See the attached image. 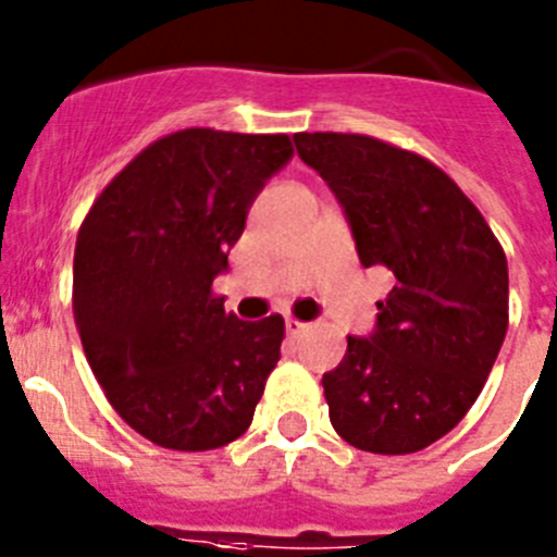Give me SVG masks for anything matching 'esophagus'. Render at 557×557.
I'll list each match as a JSON object with an SVG mask.
<instances>
[{
    "instance_id": "esophagus-1",
    "label": "esophagus",
    "mask_w": 557,
    "mask_h": 557,
    "mask_svg": "<svg viewBox=\"0 0 557 557\" xmlns=\"http://www.w3.org/2000/svg\"><path fill=\"white\" fill-rule=\"evenodd\" d=\"M284 329H287L289 336H300V334H306V331H309V323H300V320L287 318V323H284Z\"/></svg>"
}]
</instances>
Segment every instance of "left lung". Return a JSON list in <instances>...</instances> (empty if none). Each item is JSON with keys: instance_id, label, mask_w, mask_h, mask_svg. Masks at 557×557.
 I'll use <instances>...</instances> for the list:
<instances>
[{"instance_id": "obj_1", "label": "left lung", "mask_w": 557, "mask_h": 557, "mask_svg": "<svg viewBox=\"0 0 557 557\" xmlns=\"http://www.w3.org/2000/svg\"><path fill=\"white\" fill-rule=\"evenodd\" d=\"M293 140L339 201L361 264L386 270L392 284L372 334L348 336L345 359L323 375L331 425L367 453L422 450L463 420L503 348V248L425 157L367 135Z\"/></svg>"}]
</instances>
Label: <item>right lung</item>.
I'll list each match as a JSON object with an SVG mask.
<instances>
[{"mask_svg": "<svg viewBox=\"0 0 557 557\" xmlns=\"http://www.w3.org/2000/svg\"><path fill=\"white\" fill-rule=\"evenodd\" d=\"M287 135L182 129L101 190L74 251V318L112 408L168 450H215L248 431L282 359V314L243 323L212 282Z\"/></svg>", "mask_w": 557, "mask_h": 557, "instance_id": "1", "label": "right lung"}]
</instances>
